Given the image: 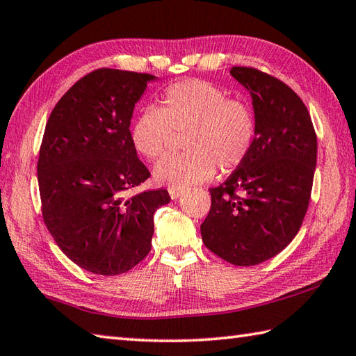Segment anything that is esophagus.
<instances>
[{"label": "esophagus", "mask_w": 356, "mask_h": 356, "mask_svg": "<svg viewBox=\"0 0 356 356\" xmlns=\"http://www.w3.org/2000/svg\"><path fill=\"white\" fill-rule=\"evenodd\" d=\"M168 193H170V197H171L172 200H176V199L180 197V195L184 194V190H177V188H170Z\"/></svg>", "instance_id": "esophagus-1"}]
</instances>
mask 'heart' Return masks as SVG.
<instances>
[{
	"instance_id": "heart-1",
	"label": "heart",
	"mask_w": 356,
	"mask_h": 356,
	"mask_svg": "<svg viewBox=\"0 0 356 356\" xmlns=\"http://www.w3.org/2000/svg\"><path fill=\"white\" fill-rule=\"evenodd\" d=\"M251 105L228 99L223 88L202 79H186L165 90L159 107L142 110L133 120L130 140L136 153L154 161L168 153L174 133L186 134L188 153L162 159L154 166L157 184L185 190L208 182L217 165L228 172L246 161L255 140Z\"/></svg>"
}]
</instances>
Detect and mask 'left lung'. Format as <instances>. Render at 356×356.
Here are the masks:
<instances>
[{
	"instance_id": "left-lung-1",
	"label": "left lung",
	"mask_w": 356,
	"mask_h": 356,
	"mask_svg": "<svg viewBox=\"0 0 356 356\" xmlns=\"http://www.w3.org/2000/svg\"><path fill=\"white\" fill-rule=\"evenodd\" d=\"M231 74L251 93L257 122L246 161L220 186L200 225L211 252L236 266H254L282 252L297 236L311 200L316 134L300 96L252 67Z\"/></svg>"
}]
</instances>
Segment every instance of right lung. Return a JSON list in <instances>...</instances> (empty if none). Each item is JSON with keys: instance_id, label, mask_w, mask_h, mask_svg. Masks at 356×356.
Returning a JSON list of instances; mask_svg holds the SVG:
<instances>
[{"instance_id": "obj_1", "label": "right lung", "mask_w": 356, "mask_h": 356, "mask_svg": "<svg viewBox=\"0 0 356 356\" xmlns=\"http://www.w3.org/2000/svg\"><path fill=\"white\" fill-rule=\"evenodd\" d=\"M148 73L97 69L86 74L50 113L38 159L44 223L56 245L79 268L119 275L151 249L156 209L166 190L125 199L149 171L130 140L134 104Z\"/></svg>"}]
</instances>
